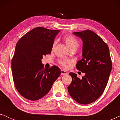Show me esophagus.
<instances>
[{"mask_svg": "<svg viewBox=\"0 0 120 120\" xmlns=\"http://www.w3.org/2000/svg\"><path fill=\"white\" fill-rule=\"evenodd\" d=\"M67 72L66 71H65V70H60V74H61L62 75H66V74H67Z\"/></svg>", "mask_w": 120, "mask_h": 120, "instance_id": "obj_1", "label": "esophagus"}]
</instances>
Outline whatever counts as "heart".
Wrapping results in <instances>:
<instances>
[{
	"instance_id": "obj_1",
	"label": "heart",
	"mask_w": 120,
	"mask_h": 120,
	"mask_svg": "<svg viewBox=\"0 0 120 120\" xmlns=\"http://www.w3.org/2000/svg\"><path fill=\"white\" fill-rule=\"evenodd\" d=\"M64 40L65 43H66L67 46L69 49L71 48H76L77 49L79 47V42L77 39L71 35H67L64 37ZM56 44V41H54L53 43V47L55 46ZM70 60L67 58H60L58 60V63L60 65H61L63 68H66L68 67V64L70 63Z\"/></svg>"
}]
</instances>
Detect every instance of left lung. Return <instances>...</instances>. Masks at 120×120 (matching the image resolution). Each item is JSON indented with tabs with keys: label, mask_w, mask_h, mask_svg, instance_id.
Listing matches in <instances>:
<instances>
[{
	"label": "left lung",
	"mask_w": 120,
	"mask_h": 120,
	"mask_svg": "<svg viewBox=\"0 0 120 120\" xmlns=\"http://www.w3.org/2000/svg\"><path fill=\"white\" fill-rule=\"evenodd\" d=\"M83 41L82 58L76 68L85 73L81 79L70 73L72 81L68 87L70 96L81 104H88L99 98L107 85L112 69V62L107 44L91 30L74 32Z\"/></svg>",
	"instance_id": "left-lung-1"
}]
</instances>
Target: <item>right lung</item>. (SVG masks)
<instances>
[{
    "instance_id": "right-lung-1",
    "label": "right lung",
    "mask_w": 120,
    "mask_h": 120,
    "mask_svg": "<svg viewBox=\"0 0 120 120\" xmlns=\"http://www.w3.org/2000/svg\"><path fill=\"white\" fill-rule=\"evenodd\" d=\"M60 30L39 27L21 38L16 45L11 60L14 84L22 97L37 101L50 91L60 75L56 65L44 68L42 56L50 54L56 36Z\"/></svg>"
}]
</instances>
